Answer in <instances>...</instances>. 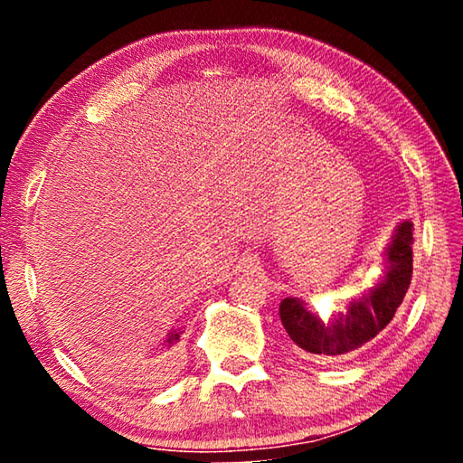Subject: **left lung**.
<instances>
[{
	"instance_id": "8db88e82",
	"label": "left lung",
	"mask_w": 463,
	"mask_h": 463,
	"mask_svg": "<svg viewBox=\"0 0 463 463\" xmlns=\"http://www.w3.org/2000/svg\"><path fill=\"white\" fill-rule=\"evenodd\" d=\"M412 222L404 221L396 229L386 249L388 271L383 279L362 300L351 302L347 312H339L328 323L310 315L298 298L279 304V317L294 345L315 362H343L365 347L394 318L412 278Z\"/></svg>"
}]
</instances>
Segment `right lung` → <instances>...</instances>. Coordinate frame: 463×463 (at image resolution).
<instances>
[{
  "label": "right lung",
  "mask_w": 463,
  "mask_h": 463,
  "mask_svg": "<svg viewBox=\"0 0 463 463\" xmlns=\"http://www.w3.org/2000/svg\"><path fill=\"white\" fill-rule=\"evenodd\" d=\"M177 339H179V335H177V333H171V335H169V339L165 341V345H167V347H171V345H175V343H177Z\"/></svg>",
  "instance_id": "add662e5"
}]
</instances>
